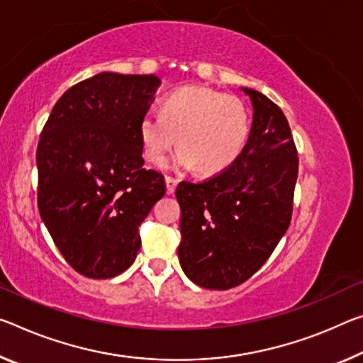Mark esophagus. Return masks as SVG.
<instances>
[{
    "label": "esophagus",
    "instance_id": "1",
    "mask_svg": "<svg viewBox=\"0 0 363 363\" xmlns=\"http://www.w3.org/2000/svg\"><path fill=\"white\" fill-rule=\"evenodd\" d=\"M164 181H166V191H168V194H174L176 186L179 181L174 179V177H171V176H166Z\"/></svg>",
    "mask_w": 363,
    "mask_h": 363
}]
</instances>
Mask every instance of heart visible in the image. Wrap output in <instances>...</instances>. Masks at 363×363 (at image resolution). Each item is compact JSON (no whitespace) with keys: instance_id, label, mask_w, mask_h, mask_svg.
Listing matches in <instances>:
<instances>
[{"instance_id":"1","label":"heart","mask_w":363,"mask_h":363,"mask_svg":"<svg viewBox=\"0 0 363 363\" xmlns=\"http://www.w3.org/2000/svg\"><path fill=\"white\" fill-rule=\"evenodd\" d=\"M250 121L242 101L200 85H186L166 96L161 114H143L139 135L145 158L161 163L176 143L177 169L197 168L205 176L226 171L242 153Z\"/></svg>"}]
</instances>
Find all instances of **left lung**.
Returning <instances> with one entry per match:
<instances>
[{
  "label": "left lung",
  "instance_id": "obj_1",
  "mask_svg": "<svg viewBox=\"0 0 363 363\" xmlns=\"http://www.w3.org/2000/svg\"><path fill=\"white\" fill-rule=\"evenodd\" d=\"M249 139L235 163L211 179L181 182L177 247L182 272L205 289H231L273 254L291 223L298 158L279 106L254 89Z\"/></svg>",
  "mask_w": 363,
  "mask_h": 363
}]
</instances>
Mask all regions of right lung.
<instances>
[{"label":"right lung","instance_id":"1","mask_svg":"<svg viewBox=\"0 0 363 363\" xmlns=\"http://www.w3.org/2000/svg\"><path fill=\"white\" fill-rule=\"evenodd\" d=\"M160 79L100 72L66 90L37 148L40 216L66 262L91 279L125 272L139 226L166 192L143 168L139 124Z\"/></svg>","mask_w":363,"mask_h":363}]
</instances>
